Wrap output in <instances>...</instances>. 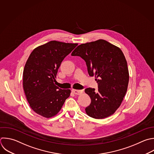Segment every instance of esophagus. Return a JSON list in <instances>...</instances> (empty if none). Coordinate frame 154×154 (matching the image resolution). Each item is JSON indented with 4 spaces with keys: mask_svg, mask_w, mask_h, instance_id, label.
Here are the masks:
<instances>
[{
    "mask_svg": "<svg viewBox=\"0 0 154 154\" xmlns=\"http://www.w3.org/2000/svg\"><path fill=\"white\" fill-rule=\"evenodd\" d=\"M72 91L75 94H80L82 93V90H75V89H72Z\"/></svg>",
    "mask_w": 154,
    "mask_h": 154,
    "instance_id": "obj_1",
    "label": "esophagus"
}]
</instances>
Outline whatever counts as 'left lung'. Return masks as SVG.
Returning <instances> with one entry per match:
<instances>
[{
  "label": "left lung",
  "instance_id": "8db88e82",
  "mask_svg": "<svg viewBox=\"0 0 154 154\" xmlns=\"http://www.w3.org/2000/svg\"><path fill=\"white\" fill-rule=\"evenodd\" d=\"M72 55L81 57L89 75L97 78V91L92 88L85 90L91 98L86 113L99 119L114 114L126 94L129 82L127 62L121 49L106 40H99L78 46Z\"/></svg>",
  "mask_w": 154,
  "mask_h": 154
}]
</instances>
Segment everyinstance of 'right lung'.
I'll return each instance as SVG.
<instances>
[{"label":"right lung","mask_w":154,"mask_h":154,"mask_svg":"<svg viewBox=\"0 0 154 154\" xmlns=\"http://www.w3.org/2000/svg\"><path fill=\"white\" fill-rule=\"evenodd\" d=\"M78 45L51 41L30 54L23 73L24 91L31 108L46 118L55 116L69 97L70 90L54 84L58 70L64 59Z\"/></svg>","instance_id":"1"}]
</instances>
